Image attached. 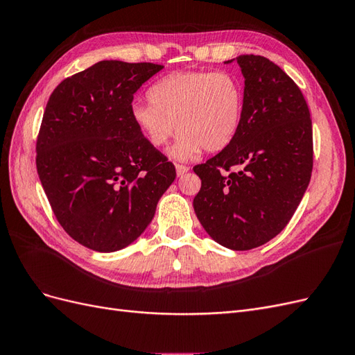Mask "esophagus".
I'll list each match as a JSON object with an SVG mask.
<instances>
[{"label":"esophagus","instance_id":"34e87169","mask_svg":"<svg viewBox=\"0 0 355 355\" xmlns=\"http://www.w3.org/2000/svg\"><path fill=\"white\" fill-rule=\"evenodd\" d=\"M187 171H189V167L188 166H184V164H176V173L178 176H184Z\"/></svg>","mask_w":355,"mask_h":355}]
</instances>
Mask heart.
I'll use <instances>...</instances> for the list:
<instances>
[{
  "label": "heart",
  "mask_w": 355,
  "mask_h": 355,
  "mask_svg": "<svg viewBox=\"0 0 355 355\" xmlns=\"http://www.w3.org/2000/svg\"><path fill=\"white\" fill-rule=\"evenodd\" d=\"M151 103L136 102L132 118L148 142L164 146L176 132L173 154L188 159L227 148L237 136L245 108L244 84L228 71H179L149 89Z\"/></svg>",
  "instance_id": "obj_1"
}]
</instances>
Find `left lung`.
<instances>
[{
	"label": "left lung",
	"mask_w": 355,
	"mask_h": 355,
	"mask_svg": "<svg viewBox=\"0 0 355 355\" xmlns=\"http://www.w3.org/2000/svg\"><path fill=\"white\" fill-rule=\"evenodd\" d=\"M228 60L227 63H230ZM245 108L234 141L194 171V210L220 245L250 250L280 234L313 173V123L302 92L263 56L243 55Z\"/></svg>",
	"instance_id": "1"
}]
</instances>
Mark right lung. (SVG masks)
Here are the masks:
<instances>
[{
    "label": "right lung",
    "instance_id": "1",
    "mask_svg": "<svg viewBox=\"0 0 355 355\" xmlns=\"http://www.w3.org/2000/svg\"><path fill=\"white\" fill-rule=\"evenodd\" d=\"M163 68L102 60L50 94L37 137V171L60 227L92 250L132 244L176 178L173 163L132 118L133 94Z\"/></svg>",
    "mask_w": 355,
    "mask_h": 355
}]
</instances>
